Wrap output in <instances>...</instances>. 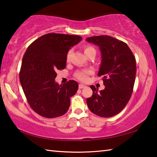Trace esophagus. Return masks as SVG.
I'll use <instances>...</instances> for the list:
<instances>
[{"label":"esophagus","instance_id":"obj_1","mask_svg":"<svg viewBox=\"0 0 157 157\" xmlns=\"http://www.w3.org/2000/svg\"><path fill=\"white\" fill-rule=\"evenodd\" d=\"M85 87H86V86L84 84H79V89H83V88H85Z\"/></svg>","mask_w":157,"mask_h":157}]
</instances>
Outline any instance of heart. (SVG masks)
Instances as JSON below:
<instances>
[{
    "instance_id": "obj_1",
    "label": "heart",
    "mask_w": 157,
    "mask_h": 157,
    "mask_svg": "<svg viewBox=\"0 0 157 157\" xmlns=\"http://www.w3.org/2000/svg\"><path fill=\"white\" fill-rule=\"evenodd\" d=\"M84 52L85 53V55H88L92 52H95V50L94 49V48H93L91 46H86L84 48ZM71 55V50H69L67 53V55H66V61H67V62H69V61H70ZM92 73H93V71L91 69L80 70V71H77V72L75 73V77L77 79H79V80L84 82L87 80V79H88V76L89 75H91V74H92Z\"/></svg>"
}]
</instances>
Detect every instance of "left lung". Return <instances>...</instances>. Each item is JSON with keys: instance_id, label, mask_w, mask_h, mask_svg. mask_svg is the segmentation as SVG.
<instances>
[{"instance_id": "obj_1", "label": "left lung", "mask_w": 157, "mask_h": 157, "mask_svg": "<svg viewBox=\"0 0 157 157\" xmlns=\"http://www.w3.org/2000/svg\"><path fill=\"white\" fill-rule=\"evenodd\" d=\"M97 45L102 54L98 76L103 77L104 90L91 85L93 95L86 99L89 110L98 116L109 118L125 107L131 98L136 78V59L124 42L107 35L86 38Z\"/></svg>"}]
</instances>
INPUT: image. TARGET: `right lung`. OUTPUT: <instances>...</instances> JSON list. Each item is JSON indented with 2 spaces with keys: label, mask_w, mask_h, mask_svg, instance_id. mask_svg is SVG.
Wrapping results in <instances>:
<instances>
[{
  "label": "right lung",
  "mask_w": 157,
  "mask_h": 157,
  "mask_svg": "<svg viewBox=\"0 0 157 157\" xmlns=\"http://www.w3.org/2000/svg\"><path fill=\"white\" fill-rule=\"evenodd\" d=\"M78 35L48 33L33 41L23 55L19 79L26 99L36 113L45 118L63 116L78 84L69 80L63 85L55 81L57 71L66 68L69 49L82 40Z\"/></svg>",
  "instance_id": "right-lung-1"
}]
</instances>
